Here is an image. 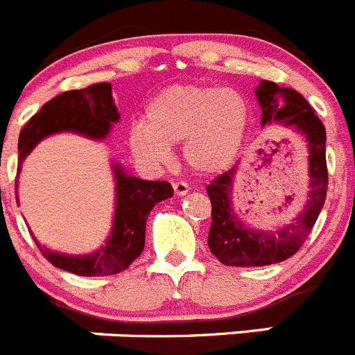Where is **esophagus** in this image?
<instances>
[{
    "instance_id": "esophagus-1",
    "label": "esophagus",
    "mask_w": 355,
    "mask_h": 355,
    "mask_svg": "<svg viewBox=\"0 0 355 355\" xmlns=\"http://www.w3.org/2000/svg\"><path fill=\"white\" fill-rule=\"evenodd\" d=\"M172 188H174V193L178 197L187 196L188 190H190V187H188L187 183H183V181H178V183H174V184H172Z\"/></svg>"
}]
</instances>
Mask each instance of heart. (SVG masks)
<instances>
[{"label":"heart","instance_id":"obj_1","mask_svg":"<svg viewBox=\"0 0 355 355\" xmlns=\"http://www.w3.org/2000/svg\"><path fill=\"white\" fill-rule=\"evenodd\" d=\"M249 121V105L238 90L174 85L150 99L146 122H135L128 144L142 163L163 165L171 159V147L183 142L188 167L216 174L238 158Z\"/></svg>","mask_w":355,"mask_h":355}]
</instances>
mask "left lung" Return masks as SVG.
<instances>
[{
	"instance_id": "left-lung-1",
	"label": "left lung",
	"mask_w": 355,
	"mask_h": 355,
	"mask_svg": "<svg viewBox=\"0 0 355 355\" xmlns=\"http://www.w3.org/2000/svg\"><path fill=\"white\" fill-rule=\"evenodd\" d=\"M261 106V126L281 124L306 139L309 192L304 209L277 231H259L241 220L233 209V183L236 168H229L206 187L211 200L209 250L227 266H263L291 258L302 247L307 234L324 208L327 197V163H325V128L315 110L297 90L261 80L254 90Z\"/></svg>"
}]
</instances>
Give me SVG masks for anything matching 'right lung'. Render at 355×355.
<instances>
[{
  "label": "right lung",
  "mask_w": 355,
  "mask_h": 355,
  "mask_svg": "<svg viewBox=\"0 0 355 355\" xmlns=\"http://www.w3.org/2000/svg\"><path fill=\"white\" fill-rule=\"evenodd\" d=\"M121 115L112 96V85L96 83L87 89L69 90L53 97L40 108L19 135V171L24 158L46 137L76 133L90 140H105ZM115 178L114 225L105 245L90 254H65L39 245L40 252L56 268L71 274L97 277L126 270L146 245V222L150 209L172 197L167 181H144L128 174L119 163H112ZM17 188V183H15Z\"/></svg>",
  "instance_id": "obj_1"
}]
</instances>
